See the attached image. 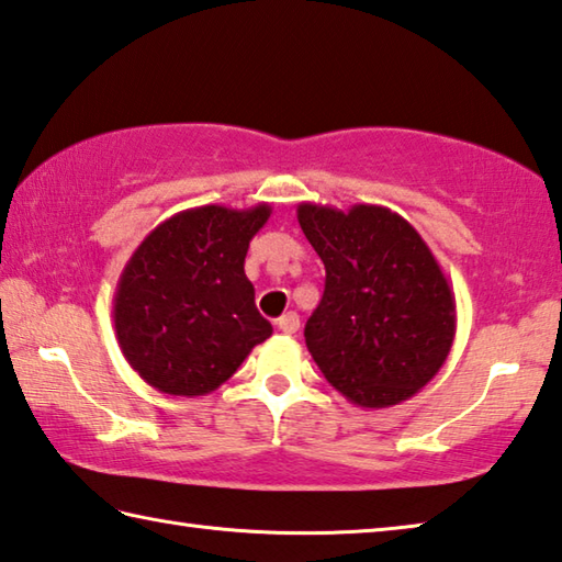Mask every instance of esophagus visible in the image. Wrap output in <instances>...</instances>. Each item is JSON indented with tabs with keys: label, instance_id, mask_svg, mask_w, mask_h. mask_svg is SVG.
Listing matches in <instances>:
<instances>
[{
	"label": "esophagus",
	"instance_id": "esophagus-1",
	"mask_svg": "<svg viewBox=\"0 0 562 562\" xmlns=\"http://www.w3.org/2000/svg\"><path fill=\"white\" fill-rule=\"evenodd\" d=\"M276 326H279V330L283 333V336H293V333L299 330V326H301V321H299V316L293 311H289V313H283V316L276 321Z\"/></svg>",
	"mask_w": 562,
	"mask_h": 562
}]
</instances>
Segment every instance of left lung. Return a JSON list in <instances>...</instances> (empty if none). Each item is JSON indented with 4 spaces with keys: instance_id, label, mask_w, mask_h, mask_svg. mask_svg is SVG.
<instances>
[{
    "instance_id": "left-lung-1",
    "label": "left lung",
    "mask_w": 562,
    "mask_h": 562,
    "mask_svg": "<svg viewBox=\"0 0 562 562\" xmlns=\"http://www.w3.org/2000/svg\"><path fill=\"white\" fill-rule=\"evenodd\" d=\"M296 212L326 266V291L303 330L316 366L358 407L417 395L457 333L454 293L427 241L387 206L301 202Z\"/></svg>"
}]
</instances>
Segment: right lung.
Here are the masks:
<instances>
[{"label":"right lung","instance_id":"add662e5","mask_svg":"<svg viewBox=\"0 0 562 562\" xmlns=\"http://www.w3.org/2000/svg\"><path fill=\"white\" fill-rule=\"evenodd\" d=\"M271 204H204L157 224L127 259L113 296L115 338L147 385L210 395L273 328L244 273L249 241Z\"/></svg>","mask_w":562,"mask_h":562}]
</instances>
